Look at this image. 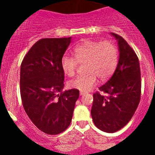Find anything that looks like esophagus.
<instances>
[{
	"mask_svg": "<svg viewBox=\"0 0 155 155\" xmlns=\"http://www.w3.org/2000/svg\"><path fill=\"white\" fill-rule=\"evenodd\" d=\"M84 94H85V92L80 91V95H84Z\"/></svg>",
	"mask_w": 155,
	"mask_h": 155,
	"instance_id": "obj_1",
	"label": "esophagus"
}]
</instances>
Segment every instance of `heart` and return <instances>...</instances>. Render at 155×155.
Segmentation results:
<instances>
[{"mask_svg":"<svg viewBox=\"0 0 155 155\" xmlns=\"http://www.w3.org/2000/svg\"><path fill=\"white\" fill-rule=\"evenodd\" d=\"M73 58L64 56L61 61L62 71L66 76L75 74L78 64L86 63V76H76L68 82L70 88L86 92L97 82L109 79L114 73L118 61V51L111 42L85 40L72 50Z\"/></svg>","mask_w":155,"mask_h":155,"instance_id":"obj_1","label":"heart"}]
</instances>
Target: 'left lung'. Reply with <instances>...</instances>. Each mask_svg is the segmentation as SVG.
I'll return each mask as SVG.
<instances>
[{"label":"left lung","instance_id":"8db88e82","mask_svg":"<svg viewBox=\"0 0 155 155\" xmlns=\"http://www.w3.org/2000/svg\"><path fill=\"white\" fill-rule=\"evenodd\" d=\"M118 41L119 58L117 68L107 83L94 94L91 114L94 124L107 133L119 130L135 113L141 96V73L135 51L121 36L111 33Z\"/></svg>","mask_w":155,"mask_h":155}]
</instances>
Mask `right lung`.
I'll return each mask as SVG.
<instances>
[{
    "mask_svg": "<svg viewBox=\"0 0 155 155\" xmlns=\"http://www.w3.org/2000/svg\"><path fill=\"white\" fill-rule=\"evenodd\" d=\"M71 43L68 38L38 40L26 54L20 70V93L25 111L45 134L64 132L71 122L77 89L63 91L61 61Z\"/></svg>",
    "mask_w": 155,
    "mask_h": 155,
    "instance_id": "1",
    "label": "right lung"
}]
</instances>
